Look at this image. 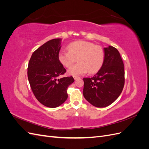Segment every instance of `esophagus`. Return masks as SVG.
<instances>
[{"instance_id": "34e87169", "label": "esophagus", "mask_w": 149, "mask_h": 149, "mask_svg": "<svg viewBox=\"0 0 149 149\" xmlns=\"http://www.w3.org/2000/svg\"><path fill=\"white\" fill-rule=\"evenodd\" d=\"M73 78H74V79H77L78 78H79L80 77H79V76H74Z\"/></svg>"}]
</instances>
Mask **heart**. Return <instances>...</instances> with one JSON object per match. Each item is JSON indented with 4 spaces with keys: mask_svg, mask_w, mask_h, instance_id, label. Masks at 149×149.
<instances>
[{
    "mask_svg": "<svg viewBox=\"0 0 149 149\" xmlns=\"http://www.w3.org/2000/svg\"><path fill=\"white\" fill-rule=\"evenodd\" d=\"M68 51L61 49L58 53V60L66 68H70L77 59L79 63L70 68L68 73L76 76L86 73H94L100 69L105 58V52L102 47L93 43L75 41L68 46Z\"/></svg>",
    "mask_w": 149,
    "mask_h": 149,
    "instance_id": "obj_1",
    "label": "heart"
}]
</instances>
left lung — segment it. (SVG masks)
Segmentation results:
<instances>
[{
	"label": "left lung",
	"instance_id": "8db88e82",
	"mask_svg": "<svg viewBox=\"0 0 149 149\" xmlns=\"http://www.w3.org/2000/svg\"><path fill=\"white\" fill-rule=\"evenodd\" d=\"M104 50L105 58L101 69L93 77L83 78V96L97 107H104L114 102L125 83L124 65L119 51L112 46Z\"/></svg>",
	"mask_w": 149,
	"mask_h": 149
}]
</instances>
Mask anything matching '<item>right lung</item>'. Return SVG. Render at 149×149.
<instances>
[{
  "instance_id": "1",
  "label": "right lung",
  "mask_w": 149,
  "mask_h": 149,
  "mask_svg": "<svg viewBox=\"0 0 149 149\" xmlns=\"http://www.w3.org/2000/svg\"><path fill=\"white\" fill-rule=\"evenodd\" d=\"M61 38L49 40L33 53L28 65V79L34 96L43 105L54 108L68 98L67 88L73 76L58 78L66 69L58 60Z\"/></svg>"
}]
</instances>
